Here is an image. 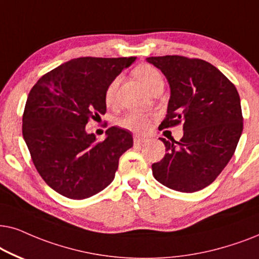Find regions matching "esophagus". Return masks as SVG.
<instances>
[{
	"mask_svg": "<svg viewBox=\"0 0 259 259\" xmlns=\"http://www.w3.org/2000/svg\"><path fill=\"white\" fill-rule=\"evenodd\" d=\"M134 142H135V144H137V146H142V144L148 142V139L142 136H135L134 137Z\"/></svg>",
	"mask_w": 259,
	"mask_h": 259,
	"instance_id": "34e87169",
	"label": "esophagus"
}]
</instances>
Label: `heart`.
Returning <instances> with one entry per match:
<instances>
[{"label": "heart", "mask_w": 259, "mask_h": 259, "mask_svg": "<svg viewBox=\"0 0 259 259\" xmlns=\"http://www.w3.org/2000/svg\"><path fill=\"white\" fill-rule=\"evenodd\" d=\"M134 73L137 77V79L142 82V84L146 86V88L149 90L151 86H153L155 82L162 81V75L160 72H158L156 68L151 66V65H140L135 68ZM119 79L116 78L110 82L108 88H106L105 91V103L108 105H112L113 102H115V96L117 88H118ZM120 125L125 129L132 130V132H144V130L148 127V124H149V119H148V116L144 115V113L141 112H127L125 116L120 119Z\"/></svg>", "instance_id": "obj_1"}]
</instances>
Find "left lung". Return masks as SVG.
Segmentation results:
<instances>
[{
  "label": "left lung",
  "mask_w": 259,
  "mask_h": 259,
  "mask_svg": "<svg viewBox=\"0 0 259 259\" xmlns=\"http://www.w3.org/2000/svg\"><path fill=\"white\" fill-rule=\"evenodd\" d=\"M147 61L164 74L170 88L167 115L160 127L184 123L179 142L160 139L167 153L151 165L154 178L174 191H200L215 180L236 150L243 133L239 95L236 86L205 60L165 55Z\"/></svg>",
  "instance_id": "obj_1"
}]
</instances>
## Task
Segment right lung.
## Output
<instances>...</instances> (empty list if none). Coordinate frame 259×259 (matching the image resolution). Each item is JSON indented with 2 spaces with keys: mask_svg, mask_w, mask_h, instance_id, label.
<instances>
[{
  "mask_svg": "<svg viewBox=\"0 0 259 259\" xmlns=\"http://www.w3.org/2000/svg\"><path fill=\"white\" fill-rule=\"evenodd\" d=\"M135 60L77 58L42 75L30 90L23 140L41 178L59 194L86 199L115 179L120 155L134 144L132 134L111 126L105 140L97 142L85 126L106 112V88Z\"/></svg>",
  "mask_w": 259,
  "mask_h": 259,
  "instance_id": "obj_1",
  "label": "right lung"
}]
</instances>
